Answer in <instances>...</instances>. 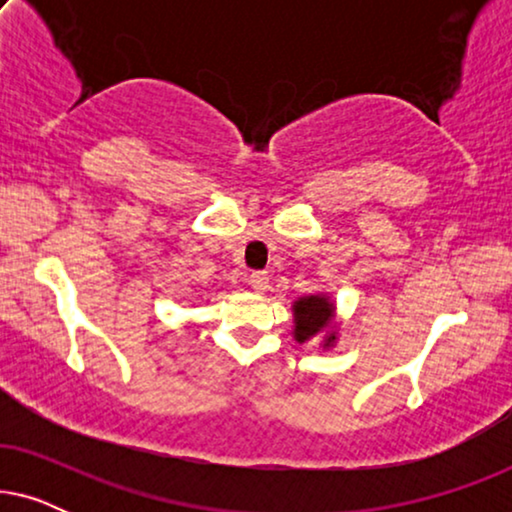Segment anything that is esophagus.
Masks as SVG:
<instances>
[{
    "mask_svg": "<svg viewBox=\"0 0 512 512\" xmlns=\"http://www.w3.org/2000/svg\"><path fill=\"white\" fill-rule=\"evenodd\" d=\"M249 286L256 293H265V291H268V286H270V277L265 275V272H251V275H249Z\"/></svg>",
    "mask_w": 512,
    "mask_h": 512,
    "instance_id": "esophagus-1",
    "label": "esophagus"
}]
</instances>
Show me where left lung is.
Instances as JSON below:
<instances>
[{"label":"left lung","instance_id":"left-lung-1","mask_svg":"<svg viewBox=\"0 0 512 512\" xmlns=\"http://www.w3.org/2000/svg\"><path fill=\"white\" fill-rule=\"evenodd\" d=\"M291 312L293 340H296L298 345L310 340H319V347L324 349V352L338 345L340 324L335 321L338 307H335V300L328 296L326 291L307 293V296L296 298L291 305Z\"/></svg>","mask_w":512,"mask_h":512}]
</instances>
